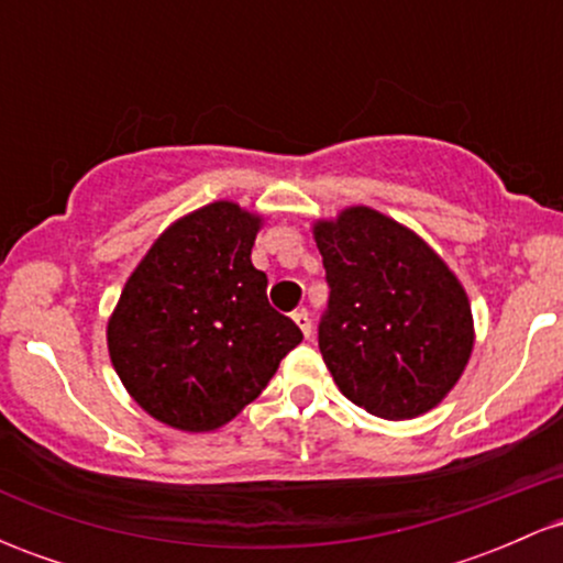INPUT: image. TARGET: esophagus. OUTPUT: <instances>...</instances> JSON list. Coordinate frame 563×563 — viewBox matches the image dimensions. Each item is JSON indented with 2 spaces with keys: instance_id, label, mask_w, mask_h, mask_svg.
Wrapping results in <instances>:
<instances>
[{
  "instance_id": "obj_1",
  "label": "esophagus",
  "mask_w": 563,
  "mask_h": 563,
  "mask_svg": "<svg viewBox=\"0 0 563 563\" xmlns=\"http://www.w3.org/2000/svg\"><path fill=\"white\" fill-rule=\"evenodd\" d=\"M294 322L301 328V333L307 335V339H309V335H312V318H309V314H307V309H296Z\"/></svg>"
}]
</instances>
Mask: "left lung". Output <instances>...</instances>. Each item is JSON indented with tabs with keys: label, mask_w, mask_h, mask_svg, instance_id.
<instances>
[{
	"label": "left lung",
	"mask_w": 563,
	"mask_h": 563,
	"mask_svg": "<svg viewBox=\"0 0 563 563\" xmlns=\"http://www.w3.org/2000/svg\"><path fill=\"white\" fill-rule=\"evenodd\" d=\"M314 241L331 288L318 341L341 394L389 421L442 402L474 346L466 290L448 264L365 206L320 222Z\"/></svg>",
	"instance_id": "8db88e82"
}]
</instances>
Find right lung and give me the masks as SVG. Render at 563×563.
<instances>
[{
  "instance_id": "obj_1",
  "label": "right lung",
  "mask_w": 563,
  "mask_h": 563,
  "mask_svg": "<svg viewBox=\"0 0 563 563\" xmlns=\"http://www.w3.org/2000/svg\"><path fill=\"white\" fill-rule=\"evenodd\" d=\"M260 217L219 200L174 222L121 290L108 322L119 378L142 410L211 431L260 397L303 333L267 301L251 264Z\"/></svg>"
}]
</instances>
